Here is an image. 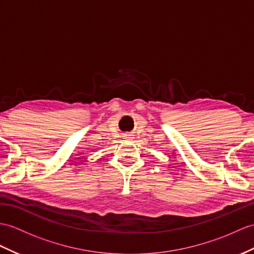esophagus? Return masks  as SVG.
Wrapping results in <instances>:
<instances>
[{
  "label": "esophagus",
  "instance_id": "1",
  "mask_svg": "<svg viewBox=\"0 0 254 254\" xmlns=\"http://www.w3.org/2000/svg\"><path fill=\"white\" fill-rule=\"evenodd\" d=\"M127 135H129V134H127ZM128 139H130V138H128Z\"/></svg>",
  "mask_w": 254,
  "mask_h": 254
}]
</instances>
